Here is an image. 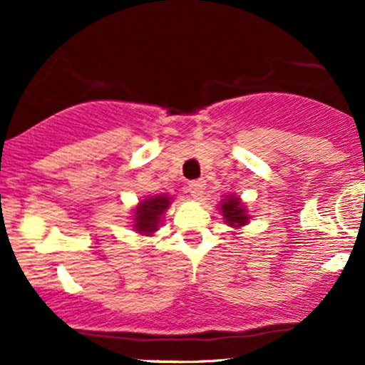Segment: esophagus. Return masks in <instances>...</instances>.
<instances>
[{
	"label": "esophagus",
	"mask_w": 365,
	"mask_h": 365,
	"mask_svg": "<svg viewBox=\"0 0 365 365\" xmlns=\"http://www.w3.org/2000/svg\"><path fill=\"white\" fill-rule=\"evenodd\" d=\"M204 190H206V182L204 180H194V182L188 183V192H190V195L194 199H200Z\"/></svg>",
	"instance_id": "obj_1"
}]
</instances>
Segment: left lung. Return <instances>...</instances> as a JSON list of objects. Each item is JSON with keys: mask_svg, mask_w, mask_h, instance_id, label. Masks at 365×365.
<instances>
[{"mask_svg": "<svg viewBox=\"0 0 365 365\" xmlns=\"http://www.w3.org/2000/svg\"><path fill=\"white\" fill-rule=\"evenodd\" d=\"M221 209H223L225 221L230 226H242L247 223V220H249V216L245 215L244 206H242L240 200L235 199V197L226 199L225 204H221Z\"/></svg>", "mask_w": 365, "mask_h": 365, "instance_id": "1", "label": "left lung"}]
</instances>
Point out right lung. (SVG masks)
Instances as JSON below:
<instances>
[{"label":"right lung","mask_w":365,"mask_h":365,"mask_svg":"<svg viewBox=\"0 0 365 365\" xmlns=\"http://www.w3.org/2000/svg\"><path fill=\"white\" fill-rule=\"evenodd\" d=\"M170 197L166 195H156L149 197V199L142 200L140 206L135 209V228L139 233H149L156 232L159 217H161L165 209L168 207Z\"/></svg>","instance_id":"obj_1"}]
</instances>
